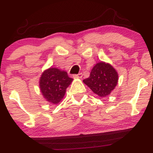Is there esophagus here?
I'll use <instances>...</instances> for the list:
<instances>
[{
	"mask_svg": "<svg viewBox=\"0 0 153 153\" xmlns=\"http://www.w3.org/2000/svg\"><path fill=\"white\" fill-rule=\"evenodd\" d=\"M82 77H83V75H82V73H79V74H78V75H73L74 78H78V79H81Z\"/></svg>",
	"mask_w": 153,
	"mask_h": 153,
	"instance_id": "1",
	"label": "esophagus"
}]
</instances>
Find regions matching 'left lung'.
<instances>
[{
    "mask_svg": "<svg viewBox=\"0 0 153 153\" xmlns=\"http://www.w3.org/2000/svg\"><path fill=\"white\" fill-rule=\"evenodd\" d=\"M119 75L110 64L100 62L93 67L88 78L83 82L100 97L109 95L118 83Z\"/></svg>",
    "mask_w": 153,
    "mask_h": 153,
    "instance_id": "obj_1",
    "label": "left lung"
}]
</instances>
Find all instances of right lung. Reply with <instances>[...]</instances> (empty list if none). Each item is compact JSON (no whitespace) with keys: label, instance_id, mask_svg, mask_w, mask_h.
<instances>
[{"label":"right lung","instance_id":"right-lung-1","mask_svg":"<svg viewBox=\"0 0 153 153\" xmlns=\"http://www.w3.org/2000/svg\"><path fill=\"white\" fill-rule=\"evenodd\" d=\"M72 81L73 79L68 76L67 72L50 67L42 73L39 89L46 101L56 105L63 99L66 89Z\"/></svg>","mask_w":153,"mask_h":153}]
</instances>
